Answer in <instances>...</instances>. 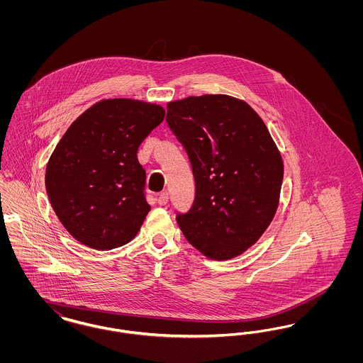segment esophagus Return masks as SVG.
Wrapping results in <instances>:
<instances>
[{"instance_id":"obj_1","label":"esophagus","mask_w":363,"mask_h":363,"mask_svg":"<svg viewBox=\"0 0 363 363\" xmlns=\"http://www.w3.org/2000/svg\"><path fill=\"white\" fill-rule=\"evenodd\" d=\"M157 203H159L160 206H166V204L169 203V193H167V191L160 193L159 197H157Z\"/></svg>"}]
</instances>
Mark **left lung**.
Returning a JSON list of instances; mask_svg holds the SVG:
<instances>
[{
	"mask_svg": "<svg viewBox=\"0 0 363 363\" xmlns=\"http://www.w3.org/2000/svg\"><path fill=\"white\" fill-rule=\"evenodd\" d=\"M196 181L189 212L177 222L206 257L241 256L271 225L280 199L283 159L268 128L245 101L206 94L167 104Z\"/></svg>",
	"mask_w": 363,
	"mask_h": 363,
	"instance_id": "obj_1",
	"label": "left lung"
}]
</instances>
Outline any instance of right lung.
<instances>
[{"mask_svg":"<svg viewBox=\"0 0 363 363\" xmlns=\"http://www.w3.org/2000/svg\"><path fill=\"white\" fill-rule=\"evenodd\" d=\"M160 104L102 99L80 114L55 145L45 184L70 235L96 250L132 241L151 206L138 150L164 118Z\"/></svg>","mask_w":363,"mask_h":363,"instance_id":"right-lung-1","label":"right lung"}]
</instances>
